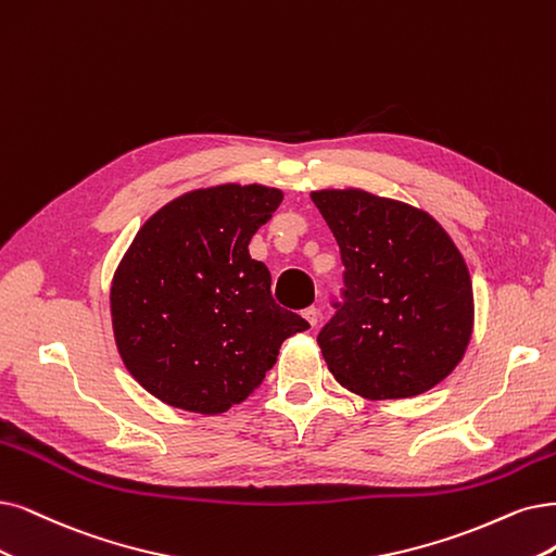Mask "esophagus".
Returning <instances> with one entry per match:
<instances>
[{"mask_svg":"<svg viewBox=\"0 0 556 556\" xmlns=\"http://www.w3.org/2000/svg\"><path fill=\"white\" fill-rule=\"evenodd\" d=\"M304 318L316 327L320 323V312L316 309V306H309V309H304Z\"/></svg>","mask_w":556,"mask_h":556,"instance_id":"obj_1","label":"esophagus"}]
</instances>
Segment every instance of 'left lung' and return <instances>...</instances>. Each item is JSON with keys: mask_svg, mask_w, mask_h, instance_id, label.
<instances>
[{"mask_svg": "<svg viewBox=\"0 0 556 556\" xmlns=\"http://www.w3.org/2000/svg\"><path fill=\"white\" fill-rule=\"evenodd\" d=\"M312 201L343 261V302L318 345L337 382L371 401L419 396L463 359L475 295L463 254L428 213L364 190Z\"/></svg>", "mask_w": 556, "mask_h": 556, "instance_id": "1", "label": "left lung"}]
</instances>
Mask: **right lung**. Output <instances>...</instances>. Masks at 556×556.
<instances>
[{"label": "right lung", "instance_id": "add662e5", "mask_svg": "<svg viewBox=\"0 0 556 556\" xmlns=\"http://www.w3.org/2000/svg\"><path fill=\"white\" fill-rule=\"evenodd\" d=\"M281 199L256 182L188 192L147 219L118 263V355L162 403L226 413L263 382L286 339L309 330L273 300L270 270L247 250Z\"/></svg>", "mask_w": 556, "mask_h": 556}]
</instances>
